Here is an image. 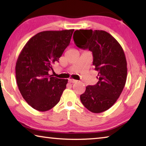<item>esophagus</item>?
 <instances>
[{
    "label": "esophagus",
    "instance_id": "34e87169",
    "mask_svg": "<svg viewBox=\"0 0 146 146\" xmlns=\"http://www.w3.org/2000/svg\"><path fill=\"white\" fill-rule=\"evenodd\" d=\"M68 82H70V83H75V82H77V80H74V79H72V78H69Z\"/></svg>",
    "mask_w": 146,
    "mask_h": 146
}]
</instances>
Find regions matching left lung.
<instances>
[{"label":"left lung","mask_w":146,"mask_h":146,"mask_svg":"<svg viewBox=\"0 0 146 146\" xmlns=\"http://www.w3.org/2000/svg\"><path fill=\"white\" fill-rule=\"evenodd\" d=\"M73 40L80 48L92 53L98 82L86 87L80 95L82 104L93 113H101L112 107L120 96L127 77L125 55L117 41L104 31L76 30Z\"/></svg>","instance_id":"left-lung-1"}]
</instances>
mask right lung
<instances>
[{
    "label": "right lung",
    "mask_w": 146,
    "mask_h": 146,
    "mask_svg": "<svg viewBox=\"0 0 146 146\" xmlns=\"http://www.w3.org/2000/svg\"><path fill=\"white\" fill-rule=\"evenodd\" d=\"M74 29L39 33L25 44L16 64V78L28 104L41 112L50 110L60 101L68 83L49 75L70 44Z\"/></svg>",
    "instance_id": "1"
}]
</instances>
